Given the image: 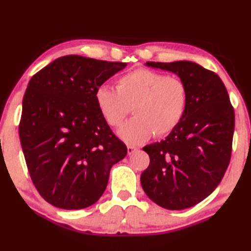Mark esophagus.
I'll return each mask as SVG.
<instances>
[{
  "instance_id": "1",
  "label": "esophagus",
  "mask_w": 251,
  "mask_h": 251,
  "mask_svg": "<svg viewBox=\"0 0 251 251\" xmlns=\"http://www.w3.org/2000/svg\"><path fill=\"white\" fill-rule=\"evenodd\" d=\"M136 151H138V148L132 146L127 147V153H128V155H131V154H134Z\"/></svg>"
}]
</instances>
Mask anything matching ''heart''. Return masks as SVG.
<instances>
[{
  "label": "heart",
  "mask_w": 251,
  "mask_h": 251,
  "mask_svg": "<svg viewBox=\"0 0 251 251\" xmlns=\"http://www.w3.org/2000/svg\"><path fill=\"white\" fill-rule=\"evenodd\" d=\"M94 97L101 116L113 127L120 126L132 108L135 117L123 124L117 135L127 145L138 146L153 132L162 137L178 126L188 104V89L178 77L137 69L117 78L116 89L100 85Z\"/></svg>",
  "instance_id": "b5f03b06"
}]
</instances>
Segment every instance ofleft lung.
Returning <instances> with one entry per match:
<instances>
[{"mask_svg":"<svg viewBox=\"0 0 251 251\" xmlns=\"http://www.w3.org/2000/svg\"><path fill=\"white\" fill-rule=\"evenodd\" d=\"M146 66L177 74L188 89V104L166 139L143 148L150 165L141 174V185L158 206L186 209L210 195L225 176L232 152L234 110L221 78L197 63L148 61Z\"/></svg>","mask_w":251,"mask_h":251,"instance_id":"8db88e82","label":"left lung"}]
</instances>
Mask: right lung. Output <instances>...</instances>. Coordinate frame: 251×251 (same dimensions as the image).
<instances>
[{
    "label": "right lung",
    "instance_id": "add662e5",
    "mask_svg": "<svg viewBox=\"0 0 251 251\" xmlns=\"http://www.w3.org/2000/svg\"><path fill=\"white\" fill-rule=\"evenodd\" d=\"M126 66L69 55L30 79L20 143L32 182L55 207L76 210L95 204L111 167L126 156V146L112 132L94 97L96 88Z\"/></svg>",
    "mask_w": 251,
    "mask_h": 251
}]
</instances>
